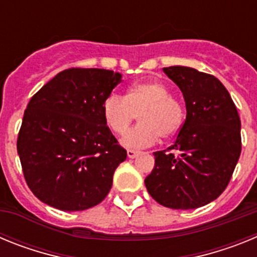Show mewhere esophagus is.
I'll list each match as a JSON object with an SVG mask.
<instances>
[{"label":"esophagus","instance_id":"34e87169","mask_svg":"<svg viewBox=\"0 0 257 257\" xmlns=\"http://www.w3.org/2000/svg\"><path fill=\"white\" fill-rule=\"evenodd\" d=\"M139 154H140V152L133 151V149H128V151H127V157H128V158H136V157L139 156Z\"/></svg>","mask_w":257,"mask_h":257}]
</instances>
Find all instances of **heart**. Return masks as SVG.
<instances>
[{
	"label": "heart",
	"mask_w": 257,
	"mask_h": 257,
	"mask_svg": "<svg viewBox=\"0 0 257 257\" xmlns=\"http://www.w3.org/2000/svg\"><path fill=\"white\" fill-rule=\"evenodd\" d=\"M101 112L106 126L117 135L125 134L138 114L141 123L121 140L126 148L134 149L151 147L160 136L172 138L185 121V110L180 101L175 99L167 86L156 79L133 83L124 96L109 94L104 99Z\"/></svg>",
	"instance_id": "heart-1"
}]
</instances>
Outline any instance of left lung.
<instances>
[{"label": "left lung", "mask_w": 257, "mask_h": 257, "mask_svg": "<svg viewBox=\"0 0 257 257\" xmlns=\"http://www.w3.org/2000/svg\"><path fill=\"white\" fill-rule=\"evenodd\" d=\"M183 92L187 118L174 144L154 152L145 187L160 205L192 210L215 201L228 187L240 156V119L216 77L189 67L163 68Z\"/></svg>", "instance_id": "1"}]
</instances>
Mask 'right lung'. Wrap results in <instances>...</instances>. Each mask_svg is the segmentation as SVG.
<instances>
[{
  "mask_svg": "<svg viewBox=\"0 0 257 257\" xmlns=\"http://www.w3.org/2000/svg\"><path fill=\"white\" fill-rule=\"evenodd\" d=\"M121 73L70 68L38 90L27 105L18 154L32 193L61 211L99 205L127 157L101 112Z\"/></svg>",
  "mask_w": 257,
  "mask_h": 257,
  "instance_id": "obj_1",
  "label": "right lung"
}]
</instances>
